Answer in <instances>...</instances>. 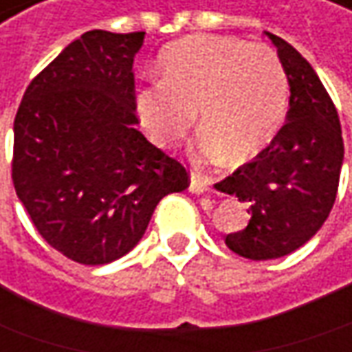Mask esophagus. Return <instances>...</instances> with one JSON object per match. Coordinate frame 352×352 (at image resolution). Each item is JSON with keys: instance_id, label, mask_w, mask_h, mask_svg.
Listing matches in <instances>:
<instances>
[{"instance_id": "esophagus-1", "label": "esophagus", "mask_w": 352, "mask_h": 352, "mask_svg": "<svg viewBox=\"0 0 352 352\" xmlns=\"http://www.w3.org/2000/svg\"><path fill=\"white\" fill-rule=\"evenodd\" d=\"M189 189L191 192L195 195H203L210 189V179H206V177H201V175H191V185H189Z\"/></svg>"}]
</instances>
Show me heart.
<instances>
[{"mask_svg": "<svg viewBox=\"0 0 352 352\" xmlns=\"http://www.w3.org/2000/svg\"><path fill=\"white\" fill-rule=\"evenodd\" d=\"M160 82L138 90L135 108L147 135L171 147L197 120L191 147L201 163L226 155L244 165L266 151L282 130L289 82L278 53L262 43L191 35L165 47Z\"/></svg>", "mask_w": 352, "mask_h": 352, "instance_id": "heart-1", "label": "heart"}]
</instances>
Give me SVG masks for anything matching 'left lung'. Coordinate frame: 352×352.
I'll return each mask as SVG.
<instances>
[{
  "mask_svg": "<svg viewBox=\"0 0 352 352\" xmlns=\"http://www.w3.org/2000/svg\"><path fill=\"white\" fill-rule=\"evenodd\" d=\"M266 35L289 82L285 124L266 151L214 185L248 206V226L224 238L248 260L282 258L315 236L335 203L344 157L339 116L314 67L283 38Z\"/></svg>",
  "mask_w": 352,
  "mask_h": 352,
  "instance_id": "8db88e82",
  "label": "left lung"
}]
</instances>
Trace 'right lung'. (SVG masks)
I'll return each instance as SVG.
<instances>
[{"mask_svg": "<svg viewBox=\"0 0 352 352\" xmlns=\"http://www.w3.org/2000/svg\"><path fill=\"white\" fill-rule=\"evenodd\" d=\"M144 38L80 35L29 85L15 116V192L38 234L86 266L126 256L161 199L189 187L185 167L135 130L131 67Z\"/></svg>", "mask_w": 352, "mask_h": 352, "instance_id": "obj_1", "label": "right lung"}]
</instances>
